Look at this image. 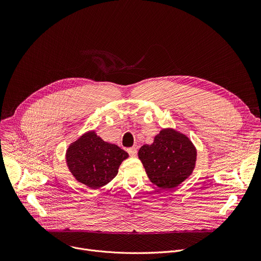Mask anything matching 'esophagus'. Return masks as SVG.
<instances>
[{"instance_id": "esophagus-1", "label": "esophagus", "mask_w": 261, "mask_h": 261, "mask_svg": "<svg viewBox=\"0 0 261 261\" xmlns=\"http://www.w3.org/2000/svg\"><path fill=\"white\" fill-rule=\"evenodd\" d=\"M128 152L131 156H136V154H138V148L135 147H131L128 149Z\"/></svg>"}]
</instances>
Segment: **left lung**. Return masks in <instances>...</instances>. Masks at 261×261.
<instances>
[{
    "label": "left lung",
    "mask_w": 261,
    "mask_h": 261,
    "mask_svg": "<svg viewBox=\"0 0 261 261\" xmlns=\"http://www.w3.org/2000/svg\"><path fill=\"white\" fill-rule=\"evenodd\" d=\"M146 173L161 189H172L193 174L197 162V148L188 136L172 128L162 129L151 145L139 150Z\"/></svg>",
    "instance_id": "1"
}]
</instances>
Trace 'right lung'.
<instances>
[{
	"label": "right lung",
	"instance_id": "add662e5",
	"mask_svg": "<svg viewBox=\"0 0 261 261\" xmlns=\"http://www.w3.org/2000/svg\"><path fill=\"white\" fill-rule=\"evenodd\" d=\"M129 154L115 144L105 142L95 130L80 135L70 144L65 162L75 180L91 189H98L111 182Z\"/></svg>",
	"mask_w": 261,
	"mask_h": 261
}]
</instances>
